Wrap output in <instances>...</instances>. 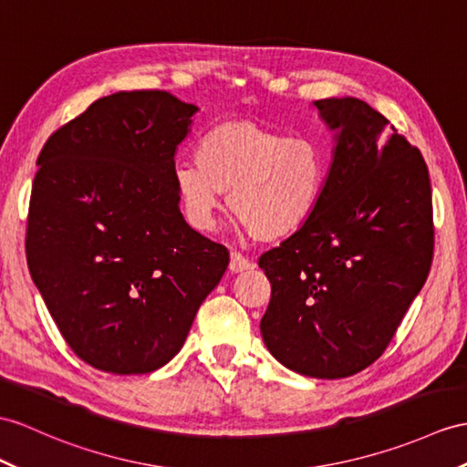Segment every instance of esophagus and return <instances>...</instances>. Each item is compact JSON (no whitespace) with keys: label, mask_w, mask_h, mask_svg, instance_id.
Listing matches in <instances>:
<instances>
[{"label":"esophagus","mask_w":467,"mask_h":467,"mask_svg":"<svg viewBox=\"0 0 467 467\" xmlns=\"http://www.w3.org/2000/svg\"><path fill=\"white\" fill-rule=\"evenodd\" d=\"M252 267H254V264L247 257H244L242 254H232V259H230V271L232 273H242V271H247Z\"/></svg>","instance_id":"34e87169"}]
</instances>
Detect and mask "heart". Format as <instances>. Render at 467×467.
<instances>
[{"label": "heart", "instance_id": "heart-1", "mask_svg": "<svg viewBox=\"0 0 467 467\" xmlns=\"http://www.w3.org/2000/svg\"><path fill=\"white\" fill-rule=\"evenodd\" d=\"M196 164L174 166L172 182L188 222L200 232L227 206L257 242L289 237L321 208L331 144L317 134L285 136L252 120H227L200 136Z\"/></svg>", "mask_w": 467, "mask_h": 467}]
</instances>
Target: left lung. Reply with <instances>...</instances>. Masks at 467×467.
<instances>
[{
	"instance_id": "left-lung-1",
	"label": "left lung",
	"mask_w": 467,
	"mask_h": 467,
	"mask_svg": "<svg viewBox=\"0 0 467 467\" xmlns=\"http://www.w3.org/2000/svg\"><path fill=\"white\" fill-rule=\"evenodd\" d=\"M333 134L321 208L259 257L271 283L261 337L283 367L345 379L377 360L426 283L434 225L422 154L355 97L315 100Z\"/></svg>"
}]
</instances>
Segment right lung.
<instances>
[{
  "label": "right lung",
  "instance_id": "right-lung-1",
  "mask_svg": "<svg viewBox=\"0 0 467 467\" xmlns=\"http://www.w3.org/2000/svg\"><path fill=\"white\" fill-rule=\"evenodd\" d=\"M200 109L120 90L49 136L37 158L27 265L75 355L112 374L172 360L230 254L186 223L172 172Z\"/></svg>",
  "mask_w": 467,
  "mask_h": 467
}]
</instances>
